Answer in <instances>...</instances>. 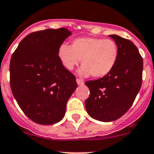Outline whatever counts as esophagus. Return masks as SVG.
<instances>
[{"label": "esophagus", "mask_w": 154, "mask_h": 154, "mask_svg": "<svg viewBox=\"0 0 154 154\" xmlns=\"http://www.w3.org/2000/svg\"><path fill=\"white\" fill-rule=\"evenodd\" d=\"M77 83L78 85H83L84 84H85V82L83 81V80L79 79V78H77Z\"/></svg>", "instance_id": "1"}]
</instances>
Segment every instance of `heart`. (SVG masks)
I'll list each match as a JSON object with an SVG mask.
<instances>
[{
  "instance_id": "obj_1",
  "label": "heart",
  "mask_w": 154,
  "mask_h": 154,
  "mask_svg": "<svg viewBox=\"0 0 154 154\" xmlns=\"http://www.w3.org/2000/svg\"><path fill=\"white\" fill-rule=\"evenodd\" d=\"M58 56L68 70H73L80 63V74L95 78H102L115 68L119 56L118 45L112 39L94 37L77 38L71 46L63 43L58 49Z\"/></svg>"
}]
</instances>
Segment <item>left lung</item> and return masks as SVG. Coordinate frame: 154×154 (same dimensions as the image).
Instances as JSON below:
<instances>
[{
	"mask_svg": "<svg viewBox=\"0 0 154 154\" xmlns=\"http://www.w3.org/2000/svg\"><path fill=\"white\" fill-rule=\"evenodd\" d=\"M119 49L115 68L105 77L88 81L89 97L85 108L92 118L102 122L118 119L133 104L142 81L143 59L136 46L129 39L110 35Z\"/></svg>",
	"mask_w": 154,
	"mask_h": 154,
	"instance_id": "obj_1",
	"label": "left lung"
}]
</instances>
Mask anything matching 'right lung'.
I'll return each mask as SVG.
<instances>
[{"instance_id": "obj_1", "label": "right lung", "mask_w": 154, "mask_h": 154, "mask_svg": "<svg viewBox=\"0 0 154 154\" xmlns=\"http://www.w3.org/2000/svg\"><path fill=\"white\" fill-rule=\"evenodd\" d=\"M71 32L65 27L32 32L22 39L10 61V86L23 113L42 125L63 119L77 88L76 77L62 65L58 49Z\"/></svg>"}]
</instances>
